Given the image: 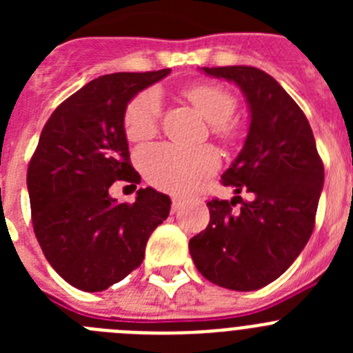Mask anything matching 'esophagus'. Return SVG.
I'll return each instance as SVG.
<instances>
[{
  "mask_svg": "<svg viewBox=\"0 0 353 353\" xmlns=\"http://www.w3.org/2000/svg\"><path fill=\"white\" fill-rule=\"evenodd\" d=\"M182 203H183V201L179 198V196H173V199H171V210H173V212L180 210Z\"/></svg>",
  "mask_w": 353,
  "mask_h": 353,
  "instance_id": "esophagus-1",
  "label": "esophagus"
}]
</instances>
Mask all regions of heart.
Wrapping results in <instances>:
<instances>
[{"instance_id":"1","label":"heart","mask_w":353,"mask_h":353,"mask_svg":"<svg viewBox=\"0 0 353 353\" xmlns=\"http://www.w3.org/2000/svg\"><path fill=\"white\" fill-rule=\"evenodd\" d=\"M187 101L210 123V132L226 145L242 136L240 123L232 117L236 101L226 88L214 83H198L183 90ZM162 117L161 95L157 90H145L129 102L123 118L127 138L143 141L152 138ZM139 166L146 180L170 192H187L208 179L217 166L219 155L212 146H182L173 143L148 146L139 154Z\"/></svg>"}]
</instances>
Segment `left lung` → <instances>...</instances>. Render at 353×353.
<instances>
[{"instance_id": "1", "label": "left lung", "mask_w": 353, "mask_h": 353, "mask_svg": "<svg viewBox=\"0 0 353 353\" xmlns=\"http://www.w3.org/2000/svg\"><path fill=\"white\" fill-rule=\"evenodd\" d=\"M232 81L251 113L244 148L223 173V185L251 201L210 199V223L189 240L196 269L214 285L251 292L281 276L305 248L323 187V162L297 102L267 72L245 65L203 67ZM242 203L236 212L232 207Z\"/></svg>"}]
</instances>
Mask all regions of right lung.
Listing matches in <instances>:
<instances>
[{
	"label": "right lung",
	"mask_w": 353,
	"mask_h": 353,
	"mask_svg": "<svg viewBox=\"0 0 353 353\" xmlns=\"http://www.w3.org/2000/svg\"><path fill=\"white\" fill-rule=\"evenodd\" d=\"M170 72L97 77L61 102L40 134L26 179L33 230L52 269L83 292H102L138 269L170 215V196L152 187L134 203L109 194L117 180L134 189L141 182L130 164L127 104Z\"/></svg>",
	"instance_id": "obj_1"
}]
</instances>
